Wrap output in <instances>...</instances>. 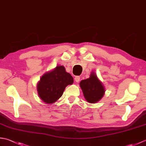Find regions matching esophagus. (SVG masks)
Here are the masks:
<instances>
[{"label":"esophagus","instance_id":"1","mask_svg":"<svg viewBox=\"0 0 146 146\" xmlns=\"http://www.w3.org/2000/svg\"><path fill=\"white\" fill-rule=\"evenodd\" d=\"M80 76H75V81L76 82H80Z\"/></svg>","mask_w":146,"mask_h":146}]
</instances>
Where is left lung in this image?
Returning a JSON list of instances; mask_svg holds the SVG:
<instances>
[{
	"mask_svg": "<svg viewBox=\"0 0 146 146\" xmlns=\"http://www.w3.org/2000/svg\"><path fill=\"white\" fill-rule=\"evenodd\" d=\"M80 85L85 99L89 103L97 102L104 95V86L94 73H91L89 78L81 81Z\"/></svg>",
	"mask_w": 146,
	"mask_h": 146,
	"instance_id": "1",
	"label": "left lung"
}]
</instances>
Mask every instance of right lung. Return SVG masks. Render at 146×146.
Here are the masks:
<instances>
[{
    "mask_svg": "<svg viewBox=\"0 0 146 146\" xmlns=\"http://www.w3.org/2000/svg\"><path fill=\"white\" fill-rule=\"evenodd\" d=\"M73 83V78L63 66L44 74L38 85L39 97L46 104H52L60 98L66 86Z\"/></svg>",
    "mask_w": 146,
    "mask_h": 146,
    "instance_id": "1",
    "label": "right lung"
}]
</instances>
